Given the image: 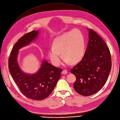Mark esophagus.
<instances>
[{
	"instance_id": "34e87169",
	"label": "esophagus",
	"mask_w": 120,
	"mask_h": 120,
	"mask_svg": "<svg viewBox=\"0 0 120 120\" xmlns=\"http://www.w3.org/2000/svg\"><path fill=\"white\" fill-rule=\"evenodd\" d=\"M67 70H64L63 71H62V74H64H64H67Z\"/></svg>"
}]
</instances>
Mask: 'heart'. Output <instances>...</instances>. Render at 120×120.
Here are the masks:
<instances>
[{
  "label": "heart",
  "mask_w": 120,
  "mask_h": 120,
  "mask_svg": "<svg viewBox=\"0 0 120 120\" xmlns=\"http://www.w3.org/2000/svg\"><path fill=\"white\" fill-rule=\"evenodd\" d=\"M85 52V43L82 34L79 30H72L62 34L54 41L53 47L49 49L48 55L51 62L59 66L61 56L66 64H72L81 61Z\"/></svg>",
  "instance_id": "b5f03b06"
}]
</instances>
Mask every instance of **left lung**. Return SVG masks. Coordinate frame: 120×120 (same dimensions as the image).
I'll use <instances>...</instances> for the list:
<instances>
[{"instance_id": "obj_1", "label": "left lung", "mask_w": 120, "mask_h": 120, "mask_svg": "<svg viewBox=\"0 0 120 120\" xmlns=\"http://www.w3.org/2000/svg\"><path fill=\"white\" fill-rule=\"evenodd\" d=\"M89 30L87 47L82 60L71 69L76 77L74 88L81 95L97 93L104 86L111 68V57L105 42L93 30Z\"/></svg>"}]
</instances>
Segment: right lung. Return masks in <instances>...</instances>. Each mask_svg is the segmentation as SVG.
<instances>
[{"instance_id":"obj_1","label":"right lung","mask_w":120,"mask_h":120,"mask_svg":"<svg viewBox=\"0 0 120 120\" xmlns=\"http://www.w3.org/2000/svg\"><path fill=\"white\" fill-rule=\"evenodd\" d=\"M38 34V31L34 30L19 38L11 51L8 60L11 76L21 92L28 98L37 101L46 98L52 93L62 71L45 60L42 61L39 71L32 75L26 74L20 69L17 60L19 49L29 44Z\"/></svg>"}]
</instances>
